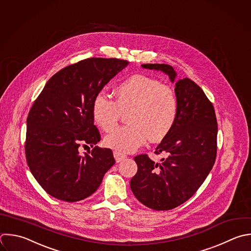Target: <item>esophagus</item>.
I'll return each instance as SVG.
<instances>
[{
	"instance_id": "esophagus-1",
	"label": "esophagus",
	"mask_w": 251,
	"mask_h": 251,
	"mask_svg": "<svg viewBox=\"0 0 251 251\" xmlns=\"http://www.w3.org/2000/svg\"><path fill=\"white\" fill-rule=\"evenodd\" d=\"M114 157L116 159V162L120 163V162H122L123 160H125L126 158V155H125V154H123L119 151H114Z\"/></svg>"
}]
</instances>
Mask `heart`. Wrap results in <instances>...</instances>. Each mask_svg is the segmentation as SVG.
<instances>
[{"label":"heart","mask_w":251,"mask_h":251,"mask_svg":"<svg viewBox=\"0 0 251 251\" xmlns=\"http://www.w3.org/2000/svg\"><path fill=\"white\" fill-rule=\"evenodd\" d=\"M115 101L98 93L91 105L96 125L105 131L113 129L122 113L129 124L107 134L104 143L120 152H133L146 141L159 142L174 127L178 115L175 90L154 77L134 75L121 81L114 89Z\"/></svg>","instance_id":"1"}]
</instances>
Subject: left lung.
Listing matches in <instances>:
<instances>
[{"instance_id": "obj_1", "label": "left lung", "mask_w": 251, "mask_h": 251, "mask_svg": "<svg viewBox=\"0 0 251 251\" xmlns=\"http://www.w3.org/2000/svg\"><path fill=\"white\" fill-rule=\"evenodd\" d=\"M142 68L160 71L174 83L176 73L165 64ZM178 101L176 122L157 146L165 154L155 163L146 154L134 157L137 173L130 179L134 196L154 210H171L188 200L212 170L217 154L218 125L215 110L203 90L185 77L176 81Z\"/></svg>"}]
</instances>
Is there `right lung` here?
<instances>
[{
	"mask_svg": "<svg viewBox=\"0 0 251 251\" xmlns=\"http://www.w3.org/2000/svg\"><path fill=\"white\" fill-rule=\"evenodd\" d=\"M127 61L89 58L54 75L33 103L28 117L25 156L31 174L51 196L82 200L100 186L116 163L109 148L95 146L101 139L94 126V97ZM81 145L94 147L81 156Z\"/></svg>",
	"mask_w": 251,
	"mask_h": 251,
	"instance_id": "add662e5",
	"label": "right lung"
}]
</instances>
